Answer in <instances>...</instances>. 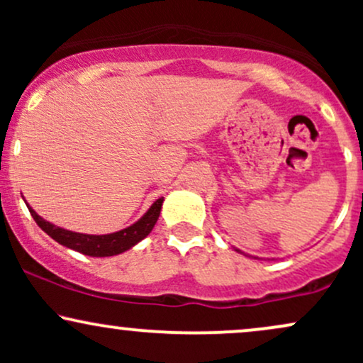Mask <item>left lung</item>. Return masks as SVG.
Masks as SVG:
<instances>
[{"instance_id": "left-lung-1", "label": "left lung", "mask_w": 363, "mask_h": 363, "mask_svg": "<svg viewBox=\"0 0 363 363\" xmlns=\"http://www.w3.org/2000/svg\"><path fill=\"white\" fill-rule=\"evenodd\" d=\"M235 251H237V252H240V254H244V256H249V254L242 252V251H240V249H235ZM249 257H254V256H249ZM254 259H257V257H254Z\"/></svg>"}]
</instances>
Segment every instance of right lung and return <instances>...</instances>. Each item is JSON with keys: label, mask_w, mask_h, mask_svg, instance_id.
Instances as JSON below:
<instances>
[{"label": "right lung", "mask_w": 363, "mask_h": 363, "mask_svg": "<svg viewBox=\"0 0 363 363\" xmlns=\"http://www.w3.org/2000/svg\"><path fill=\"white\" fill-rule=\"evenodd\" d=\"M162 203L164 198H158L152 206L148 208V211L145 213L138 222H135L129 227L123 228V230L112 232V234H104V235H91V234H80V232H72L66 230V228L56 227V225L44 220L43 216H39L32 210L30 205H27L30 215L34 216L35 223L40 228L52 237L56 242H60L65 247L73 249V251L85 254V256L91 257H107V256H116L128 249H131L133 245H136L140 240H143L150 232L155 227L158 215H160Z\"/></svg>", "instance_id": "obj_1"}]
</instances>
